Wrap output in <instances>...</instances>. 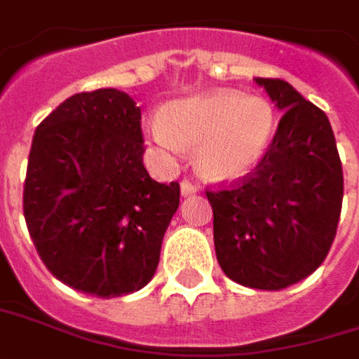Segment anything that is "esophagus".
Returning <instances> with one entry per match:
<instances>
[{"mask_svg":"<svg viewBox=\"0 0 359 359\" xmlns=\"http://www.w3.org/2000/svg\"><path fill=\"white\" fill-rule=\"evenodd\" d=\"M180 191H182V195H184V197H187V195H194V194H197V185H194L191 182L184 180V182L180 184Z\"/></svg>","mask_w":359,"mask_h":359,"instance_id":"obj_1","label":"esophagus"}]
</instances>
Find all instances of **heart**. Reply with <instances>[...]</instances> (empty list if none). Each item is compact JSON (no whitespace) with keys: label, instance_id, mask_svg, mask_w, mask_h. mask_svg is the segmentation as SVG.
Listing matches in <instances>:
<instances>
[{"label":"heart","instance_id":"1","mask_svg":"<svg viewBox=\"0 0 359 359\" xmlns=\"http://www.w3.org/2000/svg\"><path fill=\"white\" fill-rule=\"evenodd\" d=\"M276 123V109L266 97L212 90L170 103L164 115L148 121V133L170 154L197 148V165L207 177L234 180L266 156Z\"/></svg>","mask_w":359,"mask_h":359}]
</instances>
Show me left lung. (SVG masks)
Wrapping results in <instances>:
<instances>
[{
  "instance_id": "obj_1",
  "label": "left lung",
  "mask_w": 359,
  "mask_h": 359,
  "mask_svg": "<svg viewBox=\"0 0 359 359\" xmlns=\"http://www.w3.org/2000/svg\"><path fill=\"white\" fill-rule=\"evenodd\" d=\"M283 113L242 184L207 191L219 266L244 287L279 291L311 276L332 246L344 177L330 121L283 80L256 78Z\"/></svg>"
}]
</instances>
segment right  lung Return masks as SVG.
<instances>
[{
    "label": "right lung",
    "mask_w": 359,
    "mask_h": 359,
    "mask_svg": "<svg viewBox=\"0 0 359 359\" xmlns=\"http://www.w3.org/2000/svg\"><path fill=\"white\" fill-rule=\"evenodd\" d=\"M142 154L140 107L115 88L76 93L36 127L23 212L62 283L111 299L154 278L180 184L154 182Z\"/></svg>",
    "instance_id": "right-lung-1"
}]
</instances>
